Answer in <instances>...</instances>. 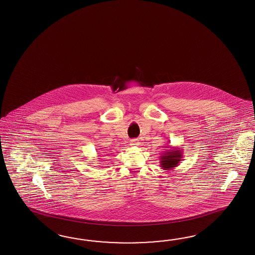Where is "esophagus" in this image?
<instances>
[{"mask_svg":"<svg viewBox=\"0 0 255 255\" xmlns=\"http://www.w3.org/2000/svg\"><path fill=\"white\" fill-rule=\"evenodd\" d=\"M130 145L132 147H136V146L138 145V141H137V139H131Z\"/></svg>","mask_w":255,"mask_h":255,"instance_id":"obj_1","label":"esophagus"}]
</instances>
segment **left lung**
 <instances>
[{
  "label": "left lung",
  "instance_id": "8db88e82",
  "mask_svg": "<svg viewBox=\"0 0 255 255\" xmlns=\"http://www.w3.org/2000/svg\"><path fill=\"white\" fill-rule=\"evenodd\" d=\"M166 150L160 156V165L163 170H172L182 161L183 150L181 148L166 146Z\"/></svg>",
  "mask_w": 255,
  "mask_h": 255
}]
</instances>
